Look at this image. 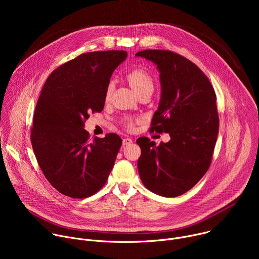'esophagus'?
<instances>
[{
	"instance_id": "esophagus-1",
	"label": "esophagus",
	"mask_w": 259,
	"mask_h": 259,
	"mask_svg": "<svg viewBox=\"0 0 259 259\" xmlns=\"http://www.w3.org/2000/svg\"><path fill=\"white\" fill-rule=\"evenodd\" d=\"M133 142V140L131 138H124L123 139V145H129Z\"/></svg>"
}]
</instances>
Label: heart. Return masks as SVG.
Segmentation results:
<instances>
[{
    "label": "heart",
    "instance_id": "heart-1",
    "mask_svg": "<svg viewBox=\"0 0 259 259\" xmlns=\"http://www.w3.org/2000/svg\"><path fill=\"white\" fill-rule=\"evenodd\" d=\"M126 79L136 94H139L140 92H143L145 90H154L153 79L151 78L149 73L144 71L143 69L134 68L130 70L127 73ZM112 91H113V86L112 85L107 86L105 91V100H108L110 98ZM126 125L128 128L132 127V123L130 121H127Z\"/></svg>",
    "mask_w": 259,
    "mask_h": 259
}]
</instances>
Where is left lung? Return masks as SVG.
<instances>
[{
  "mask_svg": "<svg viewBox=\"0 0 259 259\" xmlns=\"http://www.w3.org/2000/svg\"><path fill=\"white\" fill-rule=\"evenodd\" d=\"M135 56L152 61L160 72L161 98L151 130L171 138L159 146L147 137L137 139L138 173L153 193L177 197L191 190L210 166L219 128L216 95L203 71L181 55L144 50Z\"/></svg>",
  "mask_w": 259,
  "mask_h": 259,
  "instance_id": "8db88e82",
  "label": "left lung"
}]
</instances>
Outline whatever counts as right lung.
<instances>
[{"label":"right lung","instance_id":"1","mask_svg":"<svg viewBox=\"0 0 259 259\" xmlns=\"http://www.w3.org/2000/svg\"><path fill=\"white\" fill-rule=\"evenodd\" d=\"M125 51L84 53L56 68L36 102L30 134L34 156L51 186L83 199L99 191L112 171L122 139L115 133L89 142L84 129L104 107L105 91Z\"/></svg>","mask_w":259,"mask_h":259}]
</instances>
